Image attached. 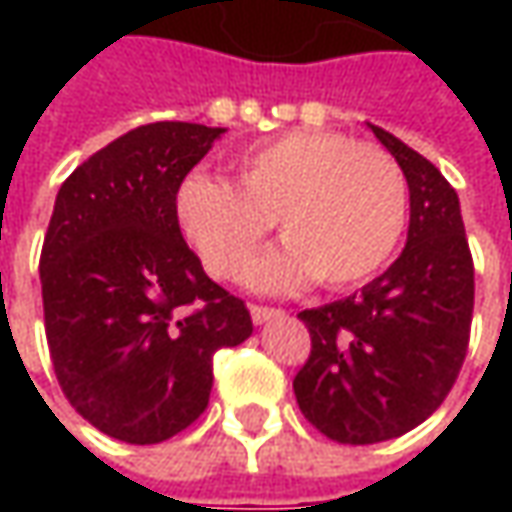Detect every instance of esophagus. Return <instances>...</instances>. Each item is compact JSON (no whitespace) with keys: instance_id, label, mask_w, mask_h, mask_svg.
I'll return each mask as SVG.
<instances>
[{"instance_id":"esophagus-1","label":"esophagus","mask_w":512,"mask_h":512,"mask_svg":"<svg viewBox=\"0 0 512 512\" xmlns=\"http://www.w3.org/2000/svg\"><path fill=\"white\" fill-rule=\"evenodd\" d=\"M285 310H279V307H267V305H250V319H253V325H265L270 319H279Z\"/></svg>"}]
</instances>
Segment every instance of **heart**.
<instances>
[{
	"label": "heart",
	"instance_id": "b5f03b06",
	"mask_svg": "<svg viewBox=\"0 0 512 512\" xmlns=\"http://www.w3.org/2000/svg\"><path fill=\"white\" fill-rule=\"evenodd\" d=\"M239 185L193 170L176 190L179 225L216 279L242 273L279 222L285 247L247 270L259 290L313 276L344 290L379 273L407 225V179L390 153L344 133L293 130L239 156Z\"/></svg>",
	"mask_w": 512,
	"mask_h": 512
}]
</instances>
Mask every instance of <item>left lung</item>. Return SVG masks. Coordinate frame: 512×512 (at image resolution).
Here are the masks:
<instances>
[{
	"mask_svg": "<svg viewBox=\"0 0 512 512\" xmlns=\"http://www.w3.org/2000/svg\"><path fill=\"white\" fill-rule=\"evenodd\" d=\"M410 190L402 256L347 299L302 310L310 359L293 390L327 439L376 444L422 424L462 370L473 322V256L459 196L436 165L367 125Z\"/></svg>",
	"mask_w": 512,
	"mask_h": 512,
	"instance_id": "8db88e82",
	"label": "left lung"
}]
</instances>
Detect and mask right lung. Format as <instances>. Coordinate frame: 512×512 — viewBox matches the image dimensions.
Segmentation results:
<instances>
[{
    "label": "right lung",
    "mask_w": 512,
    "mask_h": 512,
    "mask_svg": "<svg viewBox=\"0 0 512 512\" xmlns=\"http://www.w3.org/2000/svg\"><path fill=\"white\" fill-rule=\"evenodd\" d=\"M225 128L153 122L128 130L56 193L39 276L50 362L96 430L159 444L205 413L213 353L253 333L187 247L176 190Z\"/></svg>",
    "instance_id": "add662e5"
}]
</instances>
